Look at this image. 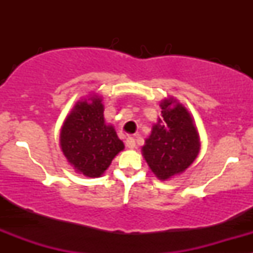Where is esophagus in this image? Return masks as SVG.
<instances>
[{
    "instance_id": "1",
    "label": "esophagus",
    "mask_w": 253,
    "mask_h": 253,
    "mask_svg": "<svg viewBox=\"0 0 253 253\" xmlns=\"http://www.w3.org/2000/svg\"><path fill=\"white\" fill-rule=\"evenodd\" d=\"M126 147L129 148V149H133V148H136V141H134L133 137H128V138L126 139Z\"/></svg>"
}]
</instances>
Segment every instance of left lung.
<instances>
[{"label": "left lung", "mask_w": 253, "mask_h": 253, "mask_svg": "<svg viewBox=\"0 0 253 253\" xmlns=\"http://www.w3.org/2000/svg\"><path fill=\"white\" fill-rule=\"evenodd\" d=\"M162 119L142 147L143 157L159 180L165 181L185 171L196 160L201 143L187 109L174 98L160 103Z\"/></svg>", "instance_id": "left-lung-1"}]
</instances>
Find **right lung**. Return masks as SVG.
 <instances>
[{"mask_svg": "<svg viewBox=\"0 0 253 253\" xmlns=\"http://www.w3.org/2000/svg\"><path fill=\"white\" fill-rule=\"evenodd\" d=\"M60 144L73 169L88 177H100L125 148L114 126L105 122L96 94L76 103L62 125Z\"/></svg>", "mask_w": 253, "mask_h": 253, "instance_id": "1", "label": "right lung"}]
</instances>
